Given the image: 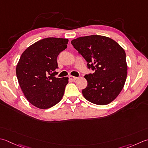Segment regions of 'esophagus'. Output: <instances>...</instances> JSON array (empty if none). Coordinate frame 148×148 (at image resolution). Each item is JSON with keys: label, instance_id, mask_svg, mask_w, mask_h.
Returning <instances> with one entry per match:
<instances>
[{"label": "esophagus", "instance_id": "obj_1", "mask_svg": "<svg viewBox=\"0 0 148 148\" xmlns=\"http://www.w3.org/2000/svg\"><path fill=\"white\" fill-rule=\"evenodd\" d=\"M77 79V77L72 76H69V79L71 80V81H73V82H74V81H76Z\"/></svg>", "mask_w": 148, "mask_h": 148}]
</instances>
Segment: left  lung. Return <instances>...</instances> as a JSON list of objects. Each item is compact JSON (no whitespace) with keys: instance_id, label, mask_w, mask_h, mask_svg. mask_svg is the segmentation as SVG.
<instances>
[{"instance_id":"8db88e82","label":"left lung","mask_w":148,"mask_h":148,"mask_svg":"<svg viewBox=\"0 0 148 148\" xmlns=\"http://www.w3.org/2000/svg\"><path fill=\"white\" fill-rule=\"evenodd\" d=\"M72 45L94 71L86 74L87 86L82 90L85 99L95 105H106L116 99L127 77L126 53L110 38L90 35L77 38Z\"/></svg>"}]
</instances>
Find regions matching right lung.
<instances>
[{"instance_id": "right-lung-1", "label": "right lung", "mask_w": 148, "mask_h": 148, "mask_svg": "<svg viewBox=\"0 0 148 148\" xmlns=\"http://www.w3.org/2000/svg\"><path fill=\"white\" fill-rule=\"evenodd\" d=\"M69 40L46 38L28 47L23 52L16 67L19 85L31 105L47 109L62 100L67 77L58 78L57 57L67 47Z\"/></svg>"}]
</instances>
